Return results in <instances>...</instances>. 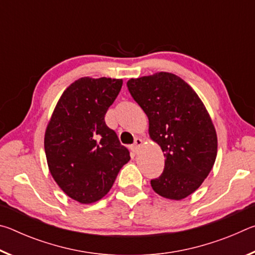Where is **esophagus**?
Returning a JSON list of instances; mask_svg holds the SVG:
<instances>
[{"label": "esophagus", "instance_id": "1", "mask_svg": "<svg viewBox=\"0 0 255 255\" xmlns=\"http://www.w3.org/2000/svg\"><path fill=\"white\" fill-rule=\"evenodd\" d=\"M141 144H143V140H141L139 137H136V138H135V141H133V144H132V146H131L132 152H133V153H137V152H138V148L140 147Z\"/></svg>", "mask_w": 255, "mask_h": 255}]
</instances>
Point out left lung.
<instances>
[{"label":"left lung","mask_w":255,"mask_h":255,"mask_svg":"<svg viewBox=\"0 0 255 255\" xmlns=\"http://www.w3.org/2000/svg\"><path fill=\"white\" fill-rule=\"evenodd\" d=\"M127 88L147 115L149 136L165 157L163 173L150 185L167 199L187 198L208 176L217 155V135L204 103L171 73L130 79Z\"/></svg>","instance_id":"1"}]
</instances>
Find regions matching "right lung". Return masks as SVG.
I'll return each instance as SVG.
<instances>
[{
	"label": "right lung",
	"instance_id": "1",
	"mask_svg": "<svg viewBox=\"0 0 255 255\" xmlns=\"http://www.w3.org/2000/svg\"><path fill=\"white\" fill-rule=\"evenodd\" d=\"M123 80L82 77L64 91L45 133L49 171L59 188L81 204L105 197L130 159L105 116Z\"/></svg>",
	"mask_w": 255,
	"mask_h": 255
}]
</instances>
